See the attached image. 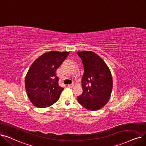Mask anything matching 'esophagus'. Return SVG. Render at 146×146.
<instances>
[{"instance_id": "esophagus-1", "label": "esophagus", "mask_w": 146, "mask_h": 146, "mask_svg": "<svg viewBox=\"0 0 146 146\" xmlns=\"http://www.w3.org/2000/svg\"><path fill=\"white\" fill-rule=\"evenodd\" d=\"M68 88H72L73 86H74V84H70V85H68L67 86Z\"/></svg>"}]
</instances>
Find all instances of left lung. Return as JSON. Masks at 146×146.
Segmentation results:
<instances>
[{
	"label": "left lung",
	"instance_id": "obj_1",
	"mask_svg": "<svg viewBox=\"0 0 146 146\" xmlns=\"http://www.w3.org/2000/svg\"><path fill=\"white\" fill-rule=\"evenodd\" d=\"M81 58L85 72L82 77V94L78 101L90 111H96L105 106L110 99L112 90L111 71L105 61L92 51L77 52Z\"/></svg>",
	"mask_w": 146,
	"mask_h": 146
}]
</instances>
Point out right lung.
Instances as JSON below:
<instances>
[{"label":"right lung","mask_w":146,"mask_h":146,"mask_svg":"<svg viewBox=\"0 0 146 146\" xmlns=\"http://www.w3.org/2000/svg\"><path fill=\"white\" fill-rule=\"evenodd\" d=\"M68 52L51 51L35 60L26 75L25 86L30 101L38 108H46L56 102L64 89L58 85L57 69Z\"/></svg>","instance_id":"add662e5"}]
</instances>
